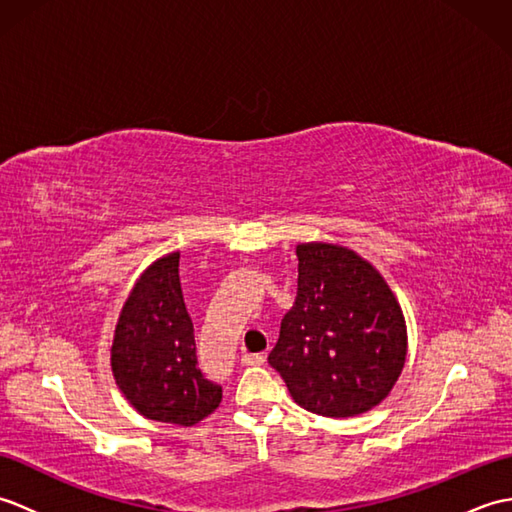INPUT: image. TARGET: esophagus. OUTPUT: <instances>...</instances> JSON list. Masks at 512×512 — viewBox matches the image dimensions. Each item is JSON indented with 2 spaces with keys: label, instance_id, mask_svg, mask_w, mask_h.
<instances>
[{
  "label": "esophagus",
  "instance_id": "obj_1",
  "mask_svg": "<svg viewBox=\"0 0 512 512\" xmlns=\"http://www.w3.org/2000/svg\"><path fill=\"white\" fill-rule=\"evenodd\" d=\"M264 356L262 354H242V365H262Z\"/></svg>",
  "mask_w": 512,
  "mask_h": 512
}]
</instances>
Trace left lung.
<instances>
[{
	"instance_id": "1",
	"label": "left lung",
	"mask_w": 512,
	"mask_h": 512,
	"mask_svg": "<svg viewBox=\"0 0 512 512\" xmlns=\"http://www.w3.org/2000/svg\"><path fill=\"white\" fill-rule=\"evenodd\" d=\"M178 266L180 253L156 259L129 292L114 332L112 372L145 418L193 427L220 407L222 387L198 369Z\"/></svg>"
}]
</instances>
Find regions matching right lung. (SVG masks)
I'll use <instances>...</instances> for the list:
<instances>
[{
	"label": "right lung",
	"mask_w": 512,
	"mask_h": 512,
	"mask_svg": "<svg viewBox=\"0 0 512 512\" xmlns=\"http://www.w3.org/2000/svg\"><path fill=\"white\" fill-rule=\"evenodd\" d=\"M297 299L268 354L297 405L350 418L385 400L407 356L405 317L378 270L354 250L299 244Z\"/></svg>",
	"instance_id": "right-lung-1"
}]
</instances>
